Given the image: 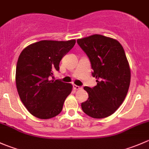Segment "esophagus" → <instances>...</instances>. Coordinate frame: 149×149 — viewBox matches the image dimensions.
I'll list each match as a JSON object with an SVG mask.
<instances>
[{"label": "esophagus", "mask_w": 149, "mask_h": 149, "mask_svg": "<svg viewBox=\"0 0 149 149\" xmlns=\"http://www.w3.org/2000/svg\"><path fill=\"white\" fill-rule=\"evenodd\" d=\"M73 88H74V89H76V90L81 89V87L79 86H77V85H73Z\"/></svg>", "instance_id": "esophagus-1"}]
</instances>
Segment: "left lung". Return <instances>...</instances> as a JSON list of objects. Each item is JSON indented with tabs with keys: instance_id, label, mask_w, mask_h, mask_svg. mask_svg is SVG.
Wrapping results in <instances>:
<instances>
[{
	"instance_id": "8db88e82",
	"label": "left lung",
	"mask_w": 149,
	"mask_h": 149,
	"mask_svg": "<svg viewBox=\"0 0 149 149\" xmlns=\"http://www.w3.org/2000/svg\"><path fill=\"white\" fill-rule=\"evenodd\" d=\"M86 54L97 85L85 86L88 98L81 103L84 113L93 118L112 115L124 101L130 82V69L125 52L116 40L94 34L77 40Z\"/></svg>"
}]
</instances>
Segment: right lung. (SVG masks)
Wrapping results in <instances>:
<instances>
[{"label": "right lung", "instance_id": "obj_1", "mask_svg": "<svg viewBox=\"0 0 149 149\" xmlns=\"http://www.w3.org/2000/svg\"><path fill=\"white\" fill-rule=\"evenodd\" d=\"M75 43V40H42L21 52L16 64V88L22 103L34 116L49 119L62 111L72 85L54 80L53 73L59 70L60 62Z\"/></svg>", "mask_w": 149, "mask_h": 149}]
</instances>
